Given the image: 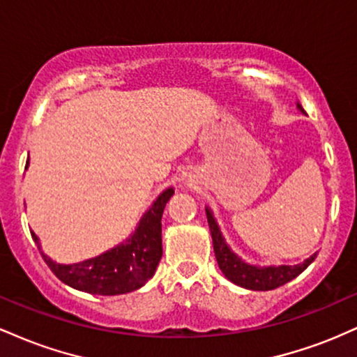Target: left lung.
Wrapping results in <instances>:
<instances>
[{
	"label": "left lung",
	"mask_w": 357,
	"mask_h": 357,
	"mask_svg": "<svg viewBox=\"0 0 357 357\" xmlns=\"http://www.w3.org/2000/svg\"><path fill=\"white\" fill-rule=\"evenodd\" d=\"M297 107L304 112L301 104H297ZM206 218L211 230L213 250H215L218 267L221 268V272L225 273V277H227L228 280L243 287V289L273 290L277 289V287H282L287 284V282L292 280V278L301 275V273L315 260V257H317L314 253L312 257H309L307 260H304L298 265H278V267H255V265L245 264V261L241 260L238 255H235L230 250V247L225 243V238L223 235H221L218 223L213 218V213L208 210V208Z\"/></svg>",
	"instance_id": "left-lung-1"
}]
</instances>
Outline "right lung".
I'll use <instances>...</instances> for the list:
<instances>
[{"label":"right lung","mask_w":357,"mask_h":357,"mask_svg":"<svg viewBox=\"0 0 357 357\" xmlns=\"http://www.w3.org/2000/svg\"><path fill=\"white\" fill-rule=\"evenodd\" d=\"M173 195L174 190L169 188L158 196L126 243L72 265L56 264L42 252L45 264L63 284L93 296H121L141 289L154 275L162 257L161 218L166 203ZM31 236L40 248L38 236L35 233H31Z\"/></svg>","instance_id":"obj_1"}]
</instances>
